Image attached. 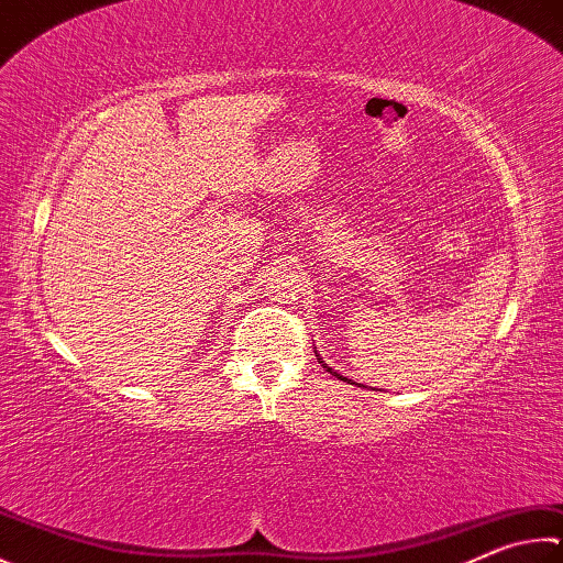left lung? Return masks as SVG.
I'll return each mask as SVG.
<instances>
[{
    "instance_id": "obj_1",
    "label": "left lung",
    "mask_w": 563,
    "mask_h": 563,
    "mask_svg": "<svg viewBox=\"0 0 563 563\" xmlns=\"http://www.w3.org/2000/svg\"><path fill=\"white\" fill-rule=\"evenodd\" d=\"M322 366H324V369H327V372H330V374H334V376H336V379H344V382H352V379H346V376H340V374H336V372H332V369H330V366H327V364H322Z\"/></svg>"
}]
</instances>
